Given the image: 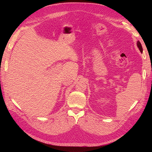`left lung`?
Listing matches in <instances>:
<instances>
[{
  "mask_svg": "<svg viewBox=\"0 0 152 152\" xmlns=\"http://www.w3.org/2000/svg\"><path fill=\"white\" fill-rule=\"evenodd\" d=\"M137 48H139V49L140 50V51H141V53H142V45H141V42H140V41L138 40L137 42Z\"/></svg>",
  "mask_w": 152,
  "mask_h": 152,
  "instance_id": "obj_1",
  "label": "left lung"
}]
</instances>
